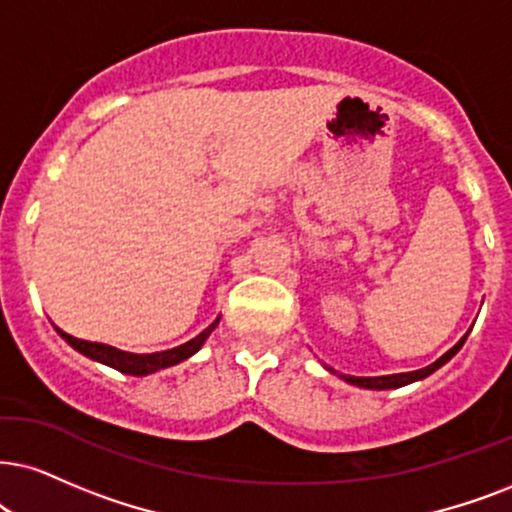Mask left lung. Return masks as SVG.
<instances>
[{"label": "left lung", "mask_w": 512, "mask_h": 512, "mask_svg": "<svg viewBox=\"0 0 512 512\" xmlns=\"http://www.w3.org/2000/svg\"><path fill=\"white\" fill-rule=\"evenodd\" d=\"M465 338H468V333H465L463 338L458 340L456 345L451 347L449 352L444 354V357H439V359L435 361V364H430V366L420 368V371H411V373H394V375H378V378H357V375H340V378L345 380V383H349V385L364 387V390H394V387H404V385H409V383H416V380L428 378V375H430V373H435L439 366H444L446 361H449L451 357H454V354L458 352V349L463 347ZM326 368H328V366H326ZM328 371L335 373L333 368H328Z\"/></svg>", "instance_id": "left-lung-1"}]
</instances>
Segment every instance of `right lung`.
Returning <instances> with one entry per match:
<instances>
[{"mask_svg":"<svg viewBox=\"0 0 512 512\" xmlns=\"http://www.w3.org/2000/svg\"><path fill=\"white\" fill-rule=\"evenodd\" d=\"M219 323V316L215 321L210 323L208 328H205L203 333H198L196 338L184 342V345L179 347H172V349H165V352H153V354H132V352H122L118 347H111V345H103V342H87V340H77L73 335L63 333L61 328H56L58 335H61L63 340L68 342L70 347L77 349V352L84 354V357L99 361V364H106L115 368V371L120 373H127V375H148V373H155L160 371V368H167V366H174V364H181L184 359L193 357V354L198 352L200 347H203V342L210 338V333L215 331Z\"/></svg>","mask_w":512,"mask_h":512,"instance_id":"add662e5","label":"right lung"}]
</instances>
